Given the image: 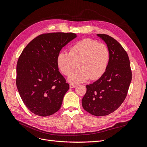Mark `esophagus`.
<instances>
[{
	"mask_svg": "<svg viewBox=\"0 0 147 147\" xmlns=\"http://www.w3.org/2000/svg\"><path fill=\"white\" fill-rule=\"evenodd\" d=\"M77 85L76 84H70V88H74L75 87H76Z\"/></svg>",
	"mask_w": 147,
	"mask_h": 147,
	"instance_id": "esophagus-1",
	"label": "esophagus"
}]
</instances>
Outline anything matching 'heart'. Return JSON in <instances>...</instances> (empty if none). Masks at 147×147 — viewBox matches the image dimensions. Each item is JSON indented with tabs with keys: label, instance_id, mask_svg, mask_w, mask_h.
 <instances>
[{
	"label": "heart",
	"instance_id": "1",
	"mask_svg": "<svg viewBox=\"0 0 147 147\" xmlns=\"http://www.w3.org/2000/svg\"><path fill=\"white\" fill-rule=\"evenodd\" d=\"M109 59V50L105 44L86 38L71 47L69 53L60 52L56 62L65 75H69L78 64L79 69L71 74L68 80L72 83H81L90 78H99L107 68Z\"/></svg>",
	"mask_w": 147,
	"mask_h": 147
}]
</instances>
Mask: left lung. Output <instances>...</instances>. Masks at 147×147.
<instances>
[{
    "mask_svg": "<svg viewBox=\"0 0 147 147\" xmlns=\"http://www.w3.org/2000/svg\"><path fill=\"white\" fill-rule=\"evenodd\" d=\"M107 45L109 63L105 72L97 81L86 85L83 108L97 117L105 116L122 104L132 80L130 61L126 51L116 40L106 34H97Z\"/></svg>",
    "mask_w": 147,
    "mask_h": 147,
    "instance_id": "left-lung-1",
    "label": "left lung"
}]
</instances>
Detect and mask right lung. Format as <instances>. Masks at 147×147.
Masks as SVG:
<instances>
[{
  "mask_svg": "<svg viewBox=\"0 0 147 147\" xmlns=\"http://www.w3.org/2000/svg\"><path fill=\"white\" fill-rule=\"evenodd\" d=\"M77 37L74 33L43 34L34 38L19 57L16 86L24 104L41 117L61 108L69 84L59 71L56 59L61 50Z\"/></svg>",
  "mask_w": 147,
  "mask_h": 147,
  "instance_id": "obj_1",
  "label": "right lung"
}]
</instances>
